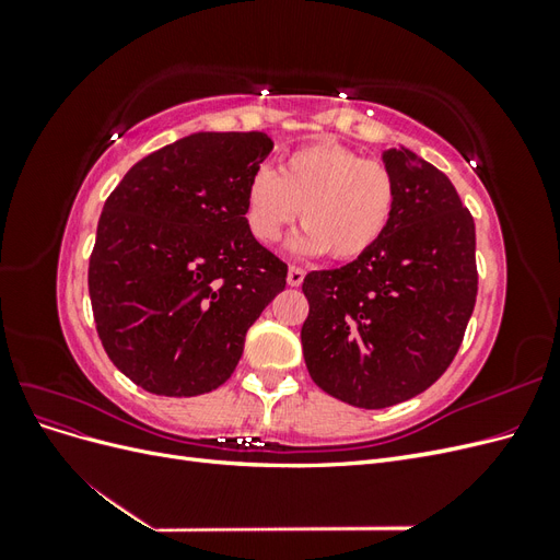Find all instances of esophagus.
I'll return each instance as SVG.
<instances>
[{
    "mask_svg": "<svg viewBox=\"0 0 560 560\" xmlns=\"http://www.w3.org/2000/svg\"><path fill=\"white\" fill-rule=\"evenodd\" d=\"M303 278H306V270L299 266H290V270H287V282H290V287H299Z\"/></svg>",
    "mask_w": 560,
    "mask_h": 560,
    "instance_id": "1",
    "label": "esophagus"
}]
</instances>
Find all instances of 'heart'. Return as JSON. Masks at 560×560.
<instances>
[{"label":"heart","mask_w":560,"mask_h":560,"mask_svg":"<svg viewBox=\"0 0 560 560\" xmlns=\"http://www.w3.org/2000/svg\"><path fill=\"white\" fill-rule=\"evenodd\" d=\"M395 210L393 171L338 142L292 151L276 175L270 171L254 175L245 194V222L259 243H278L301 214L306 229L292 247L301 254L329 252L338 261L358 259L374 247Z\"/></svg>","instance_id":"1"}]
</instances>
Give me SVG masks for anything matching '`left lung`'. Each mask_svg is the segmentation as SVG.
<instances>
[{
  "label": "left lung",
  "mask_w": 560,
  "mask_h": 560,
  "mask_svg": "<svg viewBox=\"0 0 560 560\" xmlns=\"http://www.w3.org/2000/svg\"><path fill=\"white\" fill-rule=\"evenodd\" d=\"M397 210L354 261L303 278L301 346L327 395L385 409L428 389L453 362L477 303V233L451 179L409 149H387Z\"/></svg>",
  "instance_id": "left-lung-1"
}]
</instances>
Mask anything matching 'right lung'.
Listing matches in <instances>:
<instances>
[{
  "label": "right lung",
  "mask_w": 560,
  "mask_h": 560,
  "mask_svg": "<svg viewBox=\"0 0 560 560\" xmlns=\"http://www.w3.org/2000/svg\"><path fill=\"white\" fill-rule=\"evenodd\" d=\"M270 149L266 132H194L135 163L105 202L89 264L95 327L151 395L226 383L247 329L284 290L287 264L245 222Z\"/></svg>",
  "instance_id": "obj_1"
}]
</instances>
